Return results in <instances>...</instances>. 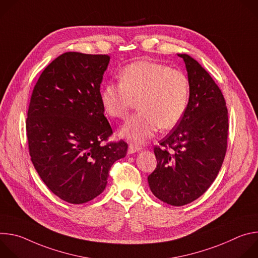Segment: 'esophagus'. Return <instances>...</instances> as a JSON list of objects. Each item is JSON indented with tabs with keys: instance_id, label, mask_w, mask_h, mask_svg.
Here are the masks:
<instances>
[{
	"instance_id": "1",
	"label": "esophagus",
	"mask_w": 258,
	"mask_h": 258,
	"mask_svg": "<svg viewBox=\"0 0 258 258\" xmlns=\"http://www.w3.org/2000/svg\"><path fill=\"white\" fill-rule=\"evenodd\" d=\"M141 150H142V148H141V147H140L139 145H137V144L131 143V144L128 145V150H127L128 154H133V153H136V152H140Z\"/></svg>"
}]
</instances>
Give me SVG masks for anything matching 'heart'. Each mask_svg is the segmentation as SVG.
Here are the masks:
<instances>
[{"label":"heart","mask_w":258,"mask_h":258,"mask_svg":"<svg viewBox=\"0 0 258 258\" xmlns=\"http://www.w3.org/2000/svg\"><path fill=\"white\" fill-rule=\"evenodd\" d=\"M120 84H107L101 91L104 111L123 119L137 102L139 112L120 130L126 139L145 141L159 127L175 126L189 103V81L185 73L166 65L142 60L127 65L119 73Z\"/></svg>","instance_id":"obj_1"}]
</instances>
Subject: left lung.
Returning <instances> with one entry per match:
<instances>
[{
    "mask_svg": "<svg viewBox=\"0 0 258 258\" xmlns=\"http://www.w3.org/2000/svg\"><path fill=\"white\" fill-rule=\"evenodd\" d=\"M177 56L188 72L189 103L176 127L154 147L157 166L148 182L159 200L182 206L215 179L227 151L229 122L225 98L209 73L191 56Z\"/></svg>",
    "mask_w": 258,
    "mask_h": 258,
    "instance_id": "obj_1",
    "label": "left lung"
}]
</instances>
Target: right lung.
Listing matches in <instances>:
<instances>
[{"label": "right lung", "instance_id": "1", "mask_svg": "<svg viewBox=\"0 0 258 258\" xmlns=\"http://www.w3.org/2000/svg\"><path fill=\"white\" fill-rule=\"evenodd\" d=\"M110 57L66 52L34 86L26 119L29 155L46 186L60 199L83 204L107 186L123 141L103 145L112 130L104 116L100 86Z\"/></svg>", "mask_w": 258, "mask_h": 258}]
</instances>
